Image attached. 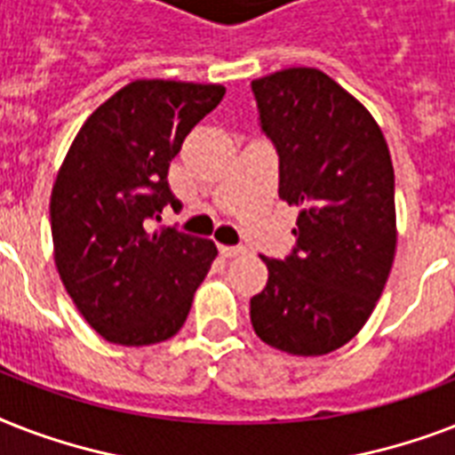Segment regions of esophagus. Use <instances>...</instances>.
Here are the masks:
<instances>
[{
  "instance_id": "34e87169",
  "label": "esophagus",
  "mask_w": 455,
  "mask_h": 455,
  "mask_svg": "<svg viewBox=\"0 0 455 455\" xmlns=\"http://www.w3.org/2000/svg\"><path fill=\"white\" fill-rule=\"evenodd\" d=\"M220 252L224 257H241L245 255L248 250L243 248V245H220Z\"/></svg>"
}]
</instances>
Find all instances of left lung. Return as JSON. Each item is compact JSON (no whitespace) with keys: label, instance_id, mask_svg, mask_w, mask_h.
<instances>
[{"label":"left lung","instance_id":"8db88e82","mask_svg":"<svg viewBox=\"0 0 455 455\" xmlns=\"http://www.w3.org/2000/svg\"><path fill=\"white\" fill-rule=\"evenodd\" d=\"M259 120L281 160L278 196L298 205L295 250L262 257L269 281L250 299L257 338L321 356L363 328L396 252L395 167L380 124L316 68L252 80Z\"/></svg>","mask_w":455,"mask_h":455}]
</instances>
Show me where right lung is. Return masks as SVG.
<instances>
[{
	"label": "right lung",
	"mask_w": 455,
	"mask_h": 455,
	"mask_svg": "<svg viewBox=\"0 0 455 455\" xmlns=\"http://www.w3.org/2000/svg\"><path fill=\"white\" fill-rule=\"evenodd\" d=\"M227 89L132 80L73 139L52 188L53 262L68 295L103 339L124 347L174 338L217 257L207 238L153 228L172 157Z\"/></svg>",
	"instance_id": "right-lung-1"
}]
</instances>
